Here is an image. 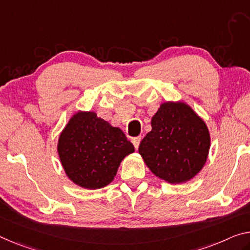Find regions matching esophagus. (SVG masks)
I'll use <instances>...</instances> for the list:
<instances>
[{
  "label": "esophagus",
  "instance_id": "esophagus-1",
  "mask_svg": "<svg viewBox=\"0 0 250 250\" xmlns=\"http://www.w3.org/2000/svg\"><path fill=\"white\" fill-rule=\"evenodd\" d=\"M141 140H142V136L134 137L133 140H132V143H133L134 146H135V148H136V149L138 148V146H140V142H141Z\"/></svg>",
  "mask_w": 250,
  "mask_h": 250
}]
</instances>
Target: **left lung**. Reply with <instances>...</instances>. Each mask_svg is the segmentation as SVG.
I'll return each mask as SVG.
<instances>
[{
	"label": "left lung",
	"mask_w": 250,
	"mask_h": 250,
	"mask_svg": "<svg viewBox=\"0 0 250 250\" xmlns=\"http://www.w3.org/2000/svg\"><path fill=\"white\" fill-rule=\"evenodd\" d=\"M151 125L138 153L152 173L172 184L194 178L209 154L210 134L205 121L186 103L165 102Z\"/></svg>",
	"instance_id": "8db88e82"
}]
</instances>
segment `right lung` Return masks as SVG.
<instances>
[{"label": "right lung", "instance_id": "right-lung-1", "mask_svg": "<svg viewBox=\"0 0 250 250\" xmlns=\"http://www.w3.org/2000/svg\"><path fill=\"white\" fill-rule=\"evenodd\" d=\"M61 165L69 179L85 189H101L113 181L133 144L121 128L94 112H77L58 140Z\"/></svg>", "mask_w": 250, "mask_h": 250}]
</instances>
